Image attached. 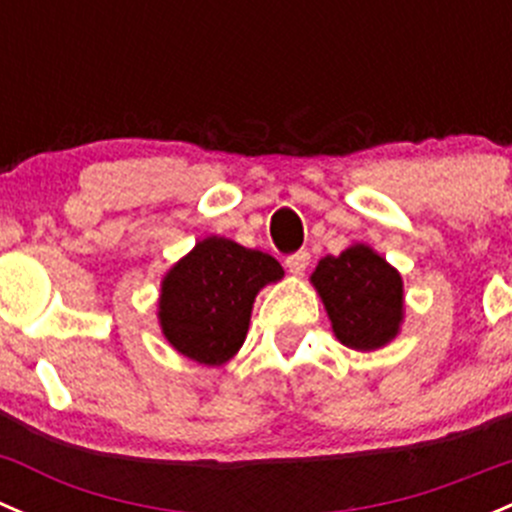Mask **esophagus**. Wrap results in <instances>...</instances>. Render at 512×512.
Here are the masks:
<instances>
[{
  "instance_id": "34e87169",
  "label": "esophagus",
  "mask_w": 512,
  "mask_h": 512,
  "mask_svg": "<svg viewBox=\"0 0 512 512\" xmlns=\"http://www.w3.org/2000/svg\"><path fill=\"white\" fill-rule=\"evenodd\" d=\"M308 263H311V254H308V251H303V249L286 258V268L293 273V276H301V273L308 268Z\"/></svg>"
}]
</instances>
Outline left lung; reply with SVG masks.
<instances>
[{"label":"left lung","instance_id":"1","mask_svg":"<svg viewBox=\"0 0 512 512\" xmlns=\"http://www.w3.org/2000/svg\"><path fill=\"white\" fill-rule=\"evenodd\" d=\"M311 283L321 296L333 336L353 351L386 348L406 318L403 278L368 244H351L338 256H323Z\"/></svg>","mask_w":512,"mask_h":512}]
</instances>
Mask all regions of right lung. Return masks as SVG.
I'll return each instance as SVG.
<instances>
[{
	"label": "right lung",
	"mask_w": 512,
	"mask_h": 512,
	"mask_svg": "<svg viewBox=\"0 0 512 512\" xmlns=\"http://www.w3.org/2000/svg\"><path fill=\"white\" fill-rule=\"evenodd\" d=\"M281 278L283 268L273 256L206 236L161 278V333L181 356L224 366L244 346L258 291Z\"/></svg>",
	"instance_id": "right-lung-1"
}]
</instances>
